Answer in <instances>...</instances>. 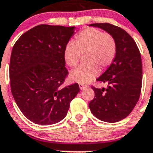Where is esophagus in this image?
I'll list each match as a JSON object with an SVG mask.
<instances>
[{"mask_svg": "<svg viewBox=\"0 0 153 153\" xmlns=\"http://www.w3.org/2000/svg\"><path fill=\"white\" fill-rule=\"evenodd\" d=\"M79 89H80V90H83V89L86 88V86H87L86 85L83 84V83H79Z\"/></svg>", "mask_w": 153, "mask_h": 153, "instance_id": "esophagus-1", "label": "esophagus"}]
</instances>
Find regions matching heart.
<instances>
[{
    "label": "heart",
    "mask_w": 153,
    "mask_h": 153,
    "mask_svg": "<svg viewBox=\"0 0 153 153\" xmlns=\"http://www.w3.org/2000/svg\"><path fill=\"white\" fill-rule=\"evenodd\" d=\"M117 53V44L111 34L103 33L94 27L81 30L76 40H70L64 48V60L69 67L79 63L81 55H84V64L70 73L71 80L87 83L95 79L100 71L112 64Z\"/></svg>",
    "instance_id": "1"
}]
</instances>
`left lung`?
<instances>
[{"instance_id": "8db88e82", "label": "left lung", "mask_w": 153, "mask_h": 153, "mask_svg": "<svg viewBox=\"0 0 153 153\" xmlns=\"http://www.w3.org/2000/svg\"><path fill=\"white\" fill-rule=\"evenodd\" d=\"M111 34L117 44V53L110 67L97 80L106 88L92 86L95 97L89 103L97 119L116 123L128 117L140 97L143 77L141 54L132 36L120 27L109 23L92 24Z\"/></svg>"}]
</instances>
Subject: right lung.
I'll list each match as a JSON object with an SVG mask.
<instances>
[{"instance_id":"add662e5","label":"right lung","mask_w":153,"mask_h":153,"mask_svg":"<svg viewBox=\"0 0 153 153\" xmlns=\"http://www.w3.org/2000/svg\"><path fill=\"white\" fill-rule=\"evenodd\" d=\"M74 27L40 24L21 35L12 49L10 83L23 114L38 125H52L67 114L78 83L62 87L68 76L64 48Z\"/></svg>"}]
</instances>
